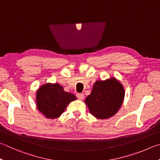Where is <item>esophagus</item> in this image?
Segmentation results:
<instances>
[{
  "label": "esophagus",
  "instance_id": "obj_1",
  "mask_svg": "<svg viewBox=\"0 0 160 160\" xmlns=\"http://www.w3.org/2000/svg\"><path fill=\"white\" fill-rule=\"evenodd\" d=\"M76 96H77L78 99H80V100H82L84 97H85V96H84L83 94H77Z\"/></svg>",
  "mask_w": 160,
  "mask_h": 160
}]
</instances>
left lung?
Here are the masks:
<instances>
[{"label": "left lung", "mask_w": 160, "mask_h": 160, "mask_svg": "<svg viewBox=\"0 0 160 160\" xmlns=\"http://www.w3.org/2000/svg\"><path fill=\"white\" fill-rule=\"evenodd\" d=\"M124 89L115 78L94 82L91 94L87 97L85 103L89 112L97 119L105 120L112 117L122 105Z\"/></svg>", "instance_id": "1"}]
</instances>
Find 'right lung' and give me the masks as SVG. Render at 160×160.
<instances>
[{
    "mask_svg": "<svg viewBox=\"0 0 160 160\" xmlns=\"http://www.w3.org/2000/svg\"><path fill=\"white\" fill-rule=\"evenodd\" d=\"M36 106L46 118L56 119L65 111L71 101L77 99L71 93L66 92L59 83H45L36 91Z\"/></svg>",
    "mask_w": 160,
    "mask_h": 160,
    "instance_id": "obj_1",
    "label": "right lung"
}]
</instances>
